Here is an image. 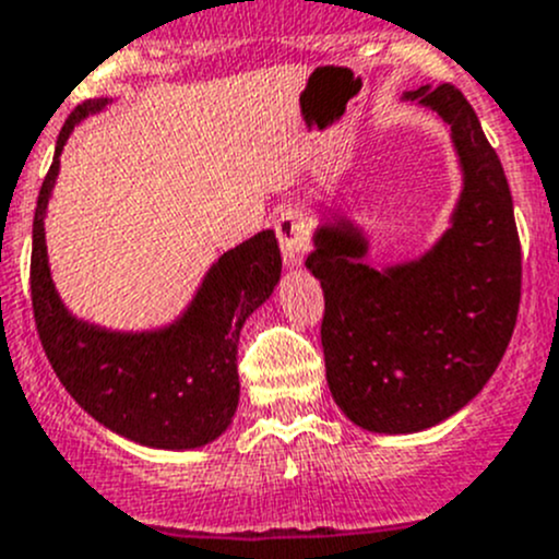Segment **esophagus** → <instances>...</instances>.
<instances>
[{"instance_id": "34e87169", "label": "esophagus", "mask_w": 559, "mask_h": 559, "mask_svg": "<svg viewBox=\"0 0 559 559\" xmlns=\"http://www.w3.org/2000/svg\"><path fill=\"white\" fill-rule=\"evenodd\" d=\"M275 235H278L281 253H284L286 267H297L302 264L308 251V218L306 213L297 207H286L275 218Z\"/></svg>"}]
</instances>
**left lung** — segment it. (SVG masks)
I'll return each instance as SVG.
<instances>
[{"label":"left lung","instance_id":"8db88e82","mask_svg":"<svg viewBox=\"0 0 559 559\" xmlns=\"http://www.w3.org/2000/svg\"><path fill=\"white\" fill-rule=\"evenodd\" d=\"M405 103L449 127L462 189L449 229L421 257L370 264L348 216L313 233L306 267L324 292L326 384L357 427L408 436L465 408L492 379L520 311L522 251L509 180L462 92L421 86Z\"/></svg>","mask_w":559,"mask_h":559}]
</instances>
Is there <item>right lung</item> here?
I'll return each mask as SVG.
<instances>
[{
  "mask_svg": "<svg viewBox=\"0 0 559 559\" xmlns=\"http://www.w3.org/2000/svg\"><path fill=\"white\" fill-rule=\"evenodd\" d=\"M110 99L70 112L37 197L32 229V308L39 341L67 392L88 416L140 447L183 452L213 443L238 411V343L246 319L281 281V248L262 229L207 267L189 306L154 330H110L78 319L59 297L45 246V213L59 156L81 121Z\"/></svg>",
  "mask_w": 559,
  "mask_h": 559,
  "instance_id": "add662e5",
  "label": "right lung"
}]
</instances>
